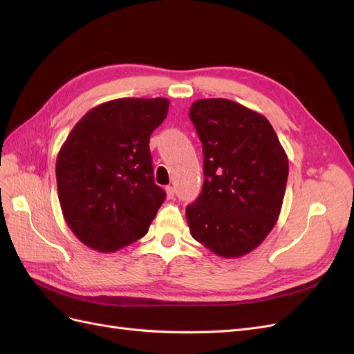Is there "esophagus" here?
I'll use <instances>...</instances> for the list:
<instances>
[{
	"label": "esophagus",
	"mask_w": 354,
	"mask_h": 354,
	"mask_svg": "<svg viewBox=\"0 0 354 354\" xmlns=\"http://www.w3.org/2000/svg\"><path fill=\"white\" fill-rule=\"evenodd\" d=\"M165 192H167V196L168 198H173L174 194H176V189H174V186H167Z\"/></svg>",
	"instance_id": "esophagus-1"
}]
</instances>
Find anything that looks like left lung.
Returning <instances> with one entry per match:
<instances>
[{
	"mask_svg": "<svg viewBox=\"0 0 354 354\" xmlns=\"http://www.w3.org/2000/svg\"><path fill=\"white\" fill-rule=\"evenodd\" d=\"M203 152V186L186 208L192 236L224 259L255 250L279 217L288 158L266 118L227 99L190 106Z\"/></svg>",
	"mask_w": 354,
	"mask_h": 354,
	"instance_id": "1",
	"label": "left lung"
}]
</instances>
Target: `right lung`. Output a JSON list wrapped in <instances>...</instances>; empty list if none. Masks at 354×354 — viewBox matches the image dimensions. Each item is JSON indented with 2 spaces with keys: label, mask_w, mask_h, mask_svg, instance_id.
Wrapping results in <instances>:
<instances>
[{
  "label": "right lung",
  "mask_w": 354,
  "mask_h": 354,
  "mask_svg": "<svg viewBox=\"0 0 354 354\" xmlns=\"http://www.w3.org/2000/svg\"><path fill=\"white\" fill-rule=\"evenodd\" d=\"M168 106L164 97L116 99L72 128L56 178L63 217L84 245L113 252L147 233L167 196L155 185L149 138Z\"/></svg>",
  "instance_id": "right-lung-1"
}]
</instances>
